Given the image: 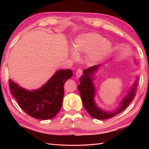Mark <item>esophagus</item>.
<instances>
[{"label":"esophagus","mask_w":149,"mask_h":149,"mask_svg":"<svg viewBox=\"0 0 149 149\" xmlns=\"http://www.w3.org/2000/svg\"><path fill=\"white\" fill-rule=\"evenodd\" d=\"M83 74V71L81 70V69H78L76 71V78H79Z\"/></svg>","instance_id":"1"}]
</instances>
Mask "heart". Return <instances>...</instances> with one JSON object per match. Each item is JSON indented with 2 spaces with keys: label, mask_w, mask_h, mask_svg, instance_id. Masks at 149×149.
Segmentation results:
<instances>
[{
  "label": "heart",
  "mask_w": 149,
  "mask_h": 149,
  "mask_svg": "<svg viewBox=\"0 0 149 149\" xmlns=\"http://www.w3.org/2000/svg\"><path fill=\"white\" fill-rule=\"evenodd\" d=\"M112 44L97 33L91 32L78 35L73 43V52L71 56L78 60L79 56L88 55L89 61L100 62L109 54Z\"/></svg>",
  "instance_id": "heart-1"
}]
</instances>
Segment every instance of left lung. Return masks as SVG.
Returning a JSON list of instances; mask_svg holds the SVG:
<instances>
[{"label":"left lung","instance_id":"obj_1","mask_svg":"<svg viewBox=\"0 0 149 149\" xmlns=\"http://www.w3.org/2000/svg\"><path fill=\"white\" fill-rule=\"evenodd\" d=\"M101 65H94L89 67L83 71V75L79 79L80 84L78 85V91L81 97L83 106L89 114L93 118L103 120L112 118L120 112L123 111L131 102L136 96V87L137 86V79L139 76L136 77V80L129 89L127 95H125L120 103L119 107L114 111L107 112L104 111L99 107L94 101V97L96 94V88L94 86L93 81L95 79L94 75Z\"/></svg>","mask_w":149,"mask_h":149}]
</instances>
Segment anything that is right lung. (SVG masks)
<instances>
[{
  "label": "right lung",
  "instance_id": "obj_1",
  "mask_svg": "<svg viewBox=\"0 0 149 149\" xmlns=\"http://www.w3.org/2000/svg\"><path fill=\"white\" fill-rule=\"evenodd\" d=\"M73 76L71 70H60L38 89H25L9 80L11 94L21 109L32 118L47 120L53 118L61 109L64 84Z\"/></svg>",
  "mask_w": 149,
  "mask_h": 149
}]
</instances>
